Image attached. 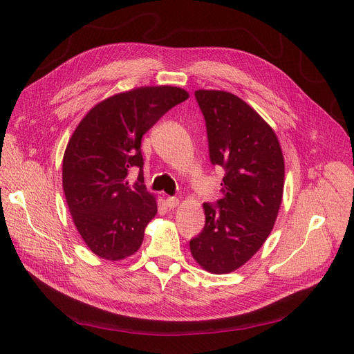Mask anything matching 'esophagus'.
Returning <instances> with one entry per match:
<instances>
[{
	"label": "esophagus",
	"instance_id": "34e87169",
	"mask_svg": "<svg viewBox=\"0 0 354 354\" xmlns=\"http://www.w3.org/2000/svg\"><path fill=\"white\" fill-rule=\"evenodd\" d=\"M166 205H167V208L174 209V208H176V207L179 205V199H178V198H174V196L166 198Z\"/></svg>",
	"mask_w": 354,
	"mask_h": 354
}]
</instances>
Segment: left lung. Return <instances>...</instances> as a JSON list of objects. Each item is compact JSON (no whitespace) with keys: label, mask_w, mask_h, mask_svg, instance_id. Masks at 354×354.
I'll return each instance as SVG.
<instances>
[{"label":"left lung","mask_w":354,"mask_h":354,"mask_svg":"<svg viewBox=\"0 0 354 354\" xmlns=\"http://www.w3.org/2000/svg\"><path fill=\"white\" fill-rule=\"evenodd\" d=\"M209 159L225 169L222 199L203 203L205 227L189 241L195 261L212 274L232 272L263 247L284 192V156L271 126L243 99L196 90Z\"/></svg>","instance_id":"8db88e82"}]
</instances>
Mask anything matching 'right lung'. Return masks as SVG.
Masks as SVG:
<instances>
[{
  "label": "right lung",
  "mask_w": 354,
  "mask_h": 354,
  "mask_svg": "<svg viewBox=\"0 0 354 354\" xmlns=\"http://www.w3.org/2000/svg\"><path fill=\"white\" fill-rule=\"evenodd\" d=\"M189 97L174 86L138 87L97 103L71 135L63 158V189L74 225L97 257L119 261L143 243L158 203L143 185L142 136ZM138 167V182L128 172Z\"/></svg>",
  "instance_id": "obj_1"
}]
</instances>
